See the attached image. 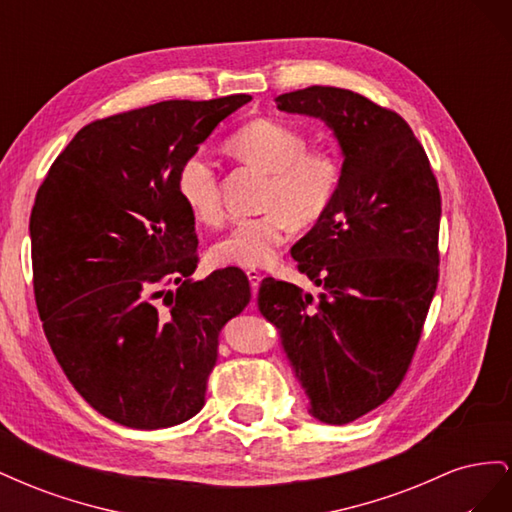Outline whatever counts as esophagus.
I'll list each match as a JSON object with an SVG mask.
<instances>
[{"label": "esophagus", "mask_w": 512, "mask_h": 512, "mask_svg": "<svg viewBox=\"0 0 512 512\" xmlns=\"http://www.w3.org/2000/svg\"><path fill=\"white\" fill-rule=\"evenodd\" d=\"M262 277H265V275H262L260 271H247V280H250V286H252V292L256 294L258 292V288H260V282H262Z\"/></svg>", "instance_id": "1"}]
</instances>
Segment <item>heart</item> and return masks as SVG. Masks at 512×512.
Masks as SVG:
<instances>
[{"mask_svg":"<svg viewBox=\"0 0 512 512\" xmlns=\"http://www.w3.org/2000/svg\"><path fill=\"white\" fill-rule=\"evenodd\" d=\"M235 156L269 175L262 198L267 211L230 226L213 245L220 265L260 269L275 260L292 226H312L333 207L342 185V158L331 147H307V136L280 119H254L230 136ZM179 194L200 222L224 215L220 179L205 153H194L179 170Z\"/></svg>","mask_w":512,"mask_h":512,"instance_id":"1","label":"heart"}]
</instances>
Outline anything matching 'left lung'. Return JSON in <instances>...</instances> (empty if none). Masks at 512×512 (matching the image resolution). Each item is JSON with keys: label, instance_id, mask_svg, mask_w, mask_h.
I'll return each instance as SVG.
<instances>
[{"label": "left lung", "instance_id": "8db88e82", "mask_svg": "<svg viewBox=\"0 0 512 512\" xmlns=\"http://www.w3.org/2000/svg\"><path fill=\"white\" fill-rule=\"evenodd\" d=\"M322 119L344 153L333 207L292 245L299 271L322 288L262 280L258 309L282 337L309 414L346 425L389 399L412 363L440 277L442 198L404 117L339 87L275 100Z\"/></svg>", "mask_w": 512, "mask_h": 512}]
</instances>
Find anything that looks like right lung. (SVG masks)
Masks as SVG:
<instances>
[{"label": "right lung", "mask_w": 512, "mask_h": 512, "mask_svg": "<svg viewBox=\"0 0 512 512\" xmlns=\"http://www.w3.org/2000/svg\"><path fill=\"white\" fill-rule=\"evenodd\" d=\"M250 100H166L91 121L36 194L44 335L74 389L119 425L162 429L203 410L220 331L252 299L237 267L192 280L198 237L179 194L183 162Z\"/></svg>", "instance_id": "1"}]
</instances>
